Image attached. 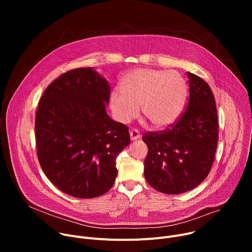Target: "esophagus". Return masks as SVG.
Returning a JSON list of instances; mask_svg holds the SVG:
<instances>
[{"mask_svg": "<svg viewBox=\"0 0 252 252\" xmlns=\"http://www.w3.org/2000/svg\"><path fill=\"white\" fill-rule=\"evenodd\" d=\"M129 135H130V139H131V140H136V139L140 138V133H139V131H138L137 129H134V128L129 131Z\"/></svg>", "mask_w": 252, "mask_h": 252, "instance_id": "1", "label": "esophagus"}]
</instances>
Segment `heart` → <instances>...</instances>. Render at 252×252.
Instances as JSON below:
<instances>
[{"mask_svg":"<svg viewBox=\"0 0 252 252\" xmlns=\"http://www.w3.org/2000/svg\"><path fill=\"white\" fill-rule=\"evenodd\" d=\"M120 89L110 95L115 119L128 124L140 105L143 118L156 128L167 127L177 120L187 94L186 81L175 70L137 68L122 79Z\"/></svg>","mask_w":252,"mask_h":252,"instance_id":"b5f03b06","label":"heart"}]
</instances>
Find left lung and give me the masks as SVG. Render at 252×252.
<instances>
[{
    "label": "left lung",
    "mask_w": 252,
    "mask_h": 252,
    "mask_svg": "<svg viewBox=\"0 0 252 252\" xmlns=\"http://www.w3.org/2000/svg\"><path fill=\"white\" fill-rule=\"evenodd\" d=\"M189 98L177 124L163 131L148 132L145 177L158 191L179 194L193 189L209 173L219 139L217 105L211 89L188 71Z\"/></svg>",
    "instance_id": "obj_1"
}]
</instances>
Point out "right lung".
Listing matches in <instances>:
<instances>
[{
    "mask_svg": "<svg viewBox=\"0 0 252 252\" xmlns=\"http://www.w3.org/2000/svg\"><path fill=\"white\" fill-rule=\"evenodd\" d=\"M111 87L93 67L66 71L43 94L35 143L47 177L63 192L93 198L116 182V159L129 145L128 128L105 112Z\"/></svg>",
    "mask_w": 252,
    "mask_h": 252,
    "instance_id": "right-lung-1",
    "label": "right lung"
}]
</instances>
